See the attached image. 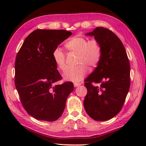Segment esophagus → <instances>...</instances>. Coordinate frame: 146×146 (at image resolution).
<instances>
[{"label": "esophagus", "mask_w": 146, "mask_h": 146, "mask_svg": "<svg viewBox=\"0 0 146 146\" xmlns=\"http://www.w3.org/2000/svg\"><path fill=\"white\" fill-rule=\"evenodd\" d=\"M80 85H81V83H74V86H75V87H78Z\"/></svg>", "instance_id": "34e87169"}]
</instances>
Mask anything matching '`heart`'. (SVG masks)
Wrapping results in <instances>:
<instances>
[{
	"mask_svg": "<svg viewBox=\"0 0 146 146\" xmlns=\"http://www.w3.org/2000/svg\"><path fill=\"white\" fill-rule=\"evenodd\" d=\"M68 50L78 53L75 67H68L63 73V79L68 82L77 83L85 78L88 72V68H94L97 66L102 55L101 46L96 39H88L83 36H76L70 38L65 44ZM52 58L60 70L66 66L65 54L60 48H56L52 52Z\"/></svg>",
	"mask_w": 146,
	"mask_h": 146,
	"instance_id": "1",
	"label": "heart"
}]
</instances>
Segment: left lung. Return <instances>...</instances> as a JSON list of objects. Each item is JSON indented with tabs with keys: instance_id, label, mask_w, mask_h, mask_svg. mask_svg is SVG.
I'll use <instances>...</instances> for the list:
<instances>
[{
	"instance_id": "1",
	"label": "left lung",
	"mask_w": 146,
	"mask_h": 146,
	"mask_svg": "<svg viewBox=\"0 0 146 146\" xmlns=\"http://www.w3.org/2000/svg\"><path fill=\"white\" fill-rule=\"evenodd\" d=\"M86 35L98 41L102 55L97 67L85 80L87 94L83 105L92 119L108 120L122 109L129 92V61L122 42L110 30L99 27ZM92 82L101 85L94 86Z\"/></svg>"
}]
</instances>
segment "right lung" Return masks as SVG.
<instances>
[{
    "mask_svg": "<svg viewBox=\"0 0 146 146\" xmlns=\"http://www.w3.org/2000/svg\"><path fill=\"white\" fill-rule=\"evenodd\" d=\"M72 35L66 30L36 29L24 40L15 62V85L24 109L39 120L52 122L60 118L66 99L73 91L61 79L52 52Z\"/></svg>",
    "mask_w": 146,
    "mask_h": 146,
    "instance_id": "add662e5",
    "label": "right lung"
}]
</instances>
